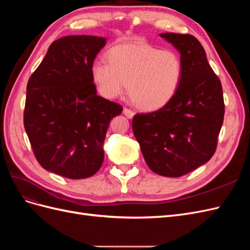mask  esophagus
Returning <instances> with one entry per match:
<instances>
[{"label":"esophagus","instance_id":"34e87169","mask_svg":"<svg viewBox=\"0 0 250 250\" xmlns=\"http://www.w3.org/2000/svg\"><path fill=\"white\" fill-rule=\"evenodd\" d=\"M123 113L128 119H132L133 116H134V111L129 109V108H126V107L123 109Z\"/></svg>","mask_w":250,"mask_h":250}]
</instances>
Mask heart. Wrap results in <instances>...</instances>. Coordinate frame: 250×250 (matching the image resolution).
<instances>
[{"mask_svg": "<svg viewBox=\"0 0 250 250\" xmlns=\"http://www.w3.org/2000/svg\"><path fill=\"white\" fill-rule=\"evenodd\" d=\"M107 59H96L90 67L99 93L115 99L128 86L132 99L145 110L165 107L183 80V60L173 50H160L146 42L124 43L111 48Z\"/></svg>", "mask_w": 250, "mask_h": 250, "instance_id": "1", "label": "heart"}]
</instances>
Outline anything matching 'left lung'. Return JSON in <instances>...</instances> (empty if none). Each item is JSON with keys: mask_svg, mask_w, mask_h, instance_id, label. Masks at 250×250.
Here are the masks:
<instances>
[{"mask_svg": "<svg viewBox=\"0 0 250 250\" xmlns=\"http://www.w3.org/2000/svg\"><path fill=\"white\" fill-rule=\"evenodd\" d=\"M160 35L179 52L183 80L165 107L135 115L132 130L148 167L158 175L179 177L208 163L215 153L224 118L222 85L196 37Z\"/></svg>", "mask_w": 250, "mask_h": 250, "instance_id": "obj_1", "label": "left lung"}]
</instances>
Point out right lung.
Segmentation results:
<instances>
[{"label":"right lung","instance_id":"1","mask_svg":"<svg viewBox=\"0 0 250 250\" xmlns=\"http://www.w3.org/2000/svg\"><path fill=\"white\" fill-rule=\"evenodd\" d=\"M105 44V37H62L28 81L25 130L37 162L57 175L93 176L104 160L110 121L123 110L97 95L92 78V63Z\"/></svg>","mask_w":250,"mask_h":250}]
</instances>
